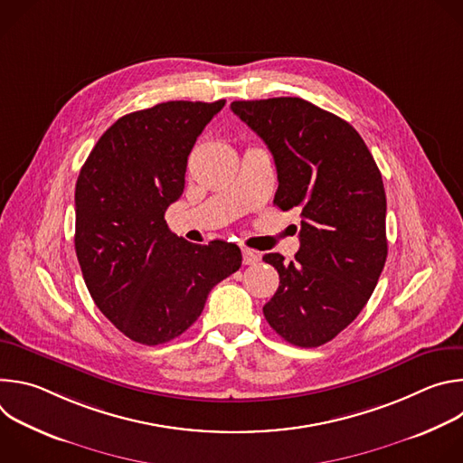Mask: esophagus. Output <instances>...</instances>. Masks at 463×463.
<instances>
[{
	"label": "esophagus",
	"mask_w": 463,
	"mask_h": 463,
	"mask_svg": "<svg viewBox=\"0 0 463 463\" xmlns=\"http://www.w3.org/2000/svg\"><path fill=\"white\" fill-rule=\"evenodd\" d=\"M241 256H243L245 266H256V263L260 261V256L254 250H250V249H243Z\"/></svg>",
	"instance_id": "esophagus-1"
}]
</instances>
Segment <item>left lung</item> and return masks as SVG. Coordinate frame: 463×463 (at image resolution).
Returning a JSON list of instances; mask_svg holds the SVG:
<instances>
[{
  "mask_svg": "<svg viewBox=\"0 0 463 463\" xmlns=\"http://www.w3.org/2000/svg\"><path fill=\"white\" fill-rule=\"evenodd\" d=\"M231 109L273 154L275 205L302 218L295 261L263 256L280 277L263 315L284 341L317 348L355 320L384 268L381 172L352 124L304 99L234 100Z\"/></svg>",
  "mask_w": 463,
  "mask_h": 463,
  "instance_id": "obj_1",
  "label": "left lung"
}]
</instances>
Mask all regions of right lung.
Here are the masks:
<instances>
[{"instance_id": "obj_1", "label": "right lung", "mask_w": 463, "mask_h": 463, "mask_svg": "<svg viewBox=\"0 0 463 463\" xmlns=\"http://www.w3.org/2000/svg\"><path fill=\"white\" fill-rule=\"evenodd\" d=\"M225 100H170L111 124L75 188V250L97 307L128 339L156 346L202 315L241 250L175 236L165 213L184 188L186 159Z\"/></svg>"}]
</instances>
